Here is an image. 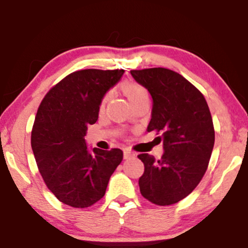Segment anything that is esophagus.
<instances>
[{
  "instance_id": "obj_1",
  "label": "esophagus",
  "mask_w": 248,
  "mask_h": 248,
  "mask_svg": "<svg viewBox=\"0 0 248 248\" xmlns=\"http://www.w3.org/2000/svg\"><path fill=\"white\" fill-rule=\"evenodd\" d=\"M134 156H135V154L132 153V152H128V150H124V160H128V158H132V157H134Z\"/></svg>"
}]
</instances>
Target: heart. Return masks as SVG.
<instances>
[{"instance_id":"1","label":"heart","mask_w":248,"mask_h":248,"mask_svg":"<svg viewBox=\"0 0 248 248\" xmlns=\"http://www.w3.org/2000/svg\"><path fill=\"white\" fill-rule=\"evenodd\" d=\"M122 91H124V95L127 96L128 100H129L130 102L136 100V99H139V98H142V96L148 95L146 88L142 87L141 85L136 84V82H126V84L122 85ZM108 98H109V94H107L104 98V100H102V102H101V108L105 106V104L107 102Z\"/></svg>"}]
</instances>
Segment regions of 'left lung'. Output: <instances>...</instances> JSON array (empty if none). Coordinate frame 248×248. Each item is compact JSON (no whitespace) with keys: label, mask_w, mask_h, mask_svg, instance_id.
Returning <instances> with one entry per match:
<instances>
[{"label":"left lung","mask_w":248,"mask_h":248,"mask_svg":"<svg viewBox=\"0 0 248 248\" xmlns=\"http://www.w3.org/2000/svg\"><path fill=\"white\" fill-rule=\"evenodd\" d=\"M153 98L147 130L162 133L158 161L138 156L144 164L141 195L156 205H171L193 191L205 173L215 144V129L204 95L179 73L163 67L130 71ZM161 139V138H160Z\"/></svg>","instance_id":"8db88e82"}]
</instances>
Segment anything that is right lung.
<instances>
[{"label": "right lung", "instance_id": "obj_1", "mask_svg": "<svg viewBox=\"0 0 248 248\" xmlns=\"http://www.w3.org/2000/svg\"><path fill=\"white\" fill-rule=\"evenodd\" d=\"M124 70L77 71L44 96L37 110L31 148L45 184L62 203L88 207L104 197L124 153L87 148L88 124H95L102 99Z\"/></svg>", "mask_w": 248, "mask_h": 248}]
</instances>
